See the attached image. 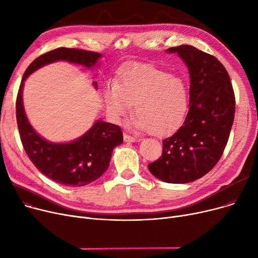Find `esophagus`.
Listing matches in <instances>:
<instances>
[{
	"instance_id": "1",
	"label": "esophagus",
	"mask_w": 258,
	"mask_h": 258,
	"mask_svg": "<svg viewBox=\"0 0 258 258\" xmlns=\"http://www.w3.org/2000/svg\"><path fill=\"white\" fill-rule=\"evenodd\" d=\"M123 139H124L125 142H137L138 141V138L130 136V135H127V134H124Z\"/></svg>"
}]
</instances>
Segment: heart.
Returning a JSON list of instances; mask_svg holds the SVG:
<instances>
[{
  "label": "heart",
  "mask_w": 258,
  "mask_h": 258,
  "mask_svg": "<svg viewBox=\"0 0 258 258\" xmlns=\"http://www.w3.org/2000/svg\"><path fill=\"white\" fill-rule=\"evenodd\" d=\"M108 113L116 119L125 117L135 107L134 127L165 136L177 130L188 108L184 81L150 64L134 63L122 72L116 84L105 89Z\"/></svg>",
  "instance_id": "obj_1"
}]
</instances>
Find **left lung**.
Wrapping results in <instances>:
<instances>
[{
	"label": "left lung",
	"mask_w": 258,
	"mask_h": 258,
	"mask_svg": "<svg viewBox=\"0 0 258 258\" xmlns=\"http://www.w3.org/2000/svg\"><path fill=\"white\" fill-rule=\"evenodd\" d=\"M166 51L178 53L188 67L189 111L183 125L163 140L162 156L148 169L166 183L183 184L202 178L221 159L233 124L235 97L218 58L189 45Z\"/></svg>",
	"instance_id": "left-lung-1"
}]
</instances>
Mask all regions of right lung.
<instances>
[{
    "label": "right lung",
    "mask_w": 258,
    "mask_h": 258,
    "mask_svg": "<svg viewBox=\"0 0 258 258\" xmlns=\"http://www.w3.org/2000/svg\"><path fill=\"white\" fill-rule=\"evenodd\" d=\"M101 54L75 48H57L35 58L27 68L17 97V121L26 154L35 167L52 181L61 185L79 187L97 180L110 165L113 150L123 142L120 126L98 120L76 140L69 143H52L33 130L23 105L24 81L45 64L67 60L93 68ZM97 87V83L93 84Z\"/></svg>",
    "instance_id": "add662e5"
}]
</instances>
